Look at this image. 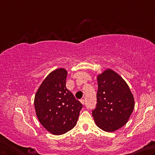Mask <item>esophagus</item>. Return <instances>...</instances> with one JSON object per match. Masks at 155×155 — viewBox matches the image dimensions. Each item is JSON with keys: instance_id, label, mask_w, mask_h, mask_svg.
Listing matches in <instances>:
<instances>
[{"instance_id": "1", "label": "esophagus", "mask_w": 155, "mask_h": 155, "mask_svg": "<svg viewBox=\"0 0 155 155\" xmlns=\"http://www.w3.org/2000/svg\"><path fill=\"white\" fill-rule=\"evenodd\" d=\"M80 102H81V104H82V105H84L85 104V100L84 99H81L80 100Z\"/></svg>"}]
</instances>
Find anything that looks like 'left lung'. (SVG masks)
I'll return each instance as SVG.
<instances>
[{
    "label": "left lung",
    "instance_id": "obj_1",
    "mask_svg": "<svg viewBox=\"0 0 155 155\" xmlns=\"http://www.w3.org/2000/svg\"><path fill=\"white\" fill-rule=\"evenodd\" d=\"M96 108L92 115L97 127L114 132L128 122L135 101L129 86L114 71L106 69L97 76Z\"/></svg>",
    "mask_w": 155,
    "mask_h": 155
}]
</instances>
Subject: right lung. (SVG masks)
<instances>
[{
    "label": "right lung",
    "instance_id": "obj_1",
    "mask_svg": "<svg viewBox=\"0 0 155 155\" xmlns=\"http://www.w3.org/2000/svg\"><path fill=\"white\" fill-rule=\"evenodd\" d=\"M67 71L60 68L51 72L35 96L38 120L54 135H62L76 125L82 104L66 87Z\"/></svg>",
    "mask_w": 155,
    "mask_h": 155
}]
</instances>
